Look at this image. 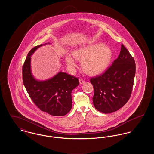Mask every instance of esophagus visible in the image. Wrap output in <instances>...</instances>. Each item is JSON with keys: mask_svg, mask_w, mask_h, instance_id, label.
<instances>
[{"mask_svg": "<svg viewBox=\"0 0 154 154\" xmlns=\"http://www.w3.org/2000/svg\"><path fill=\"white\" fill-rule=\"evenodd\" d=\"M79 82H80V84H84L85 82V81L82 80V79H79Z\"/></svg>", "mask_w": 154, "mask_h": 154, "instance_id": "34e87169", "label": "esophagus"}]
</instances>
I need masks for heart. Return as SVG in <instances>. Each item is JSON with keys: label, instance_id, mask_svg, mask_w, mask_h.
I'll return each mask as SVG.
<instances>
[{"label": "heart", "instance_id": "b5f03b06", "mask_svg": "<svg viewBox=\"0 0 154 154\" xmlns=\"http://www.w3.org/2000/svg\"><path fill=\"white\" fill-rule=\"evenodd\" d=\"M73 55L77 59L82 60L81 66L86 73L95 75L102 73L107 68L112 58V52L109 47L98 43L79 48L73 52ZM74 57L67 55L65 58L71 71H73L77 66Z\"/></svg>", "mask_w": 154, "mask_h": 154}]
</instances>
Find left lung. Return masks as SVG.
<instances>
[{"label": "left lung", "mask_w": 154, "mask_h": 154, "mask_svg": "<svg viewBox=\"0 0 154 154\" xmlns=\"http://www.w3.org/2000/svg\"><path fill=\"white\" fill-rule=\"evenodd\" d=\"M136 73L134 59L123 44L120 54L104 73L91 79L94 89V105L108 114L119 110L129 100Z\"/></svg>", "instance_id": "8db88e82"}]
</instances>
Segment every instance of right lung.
<instances>
[{"mask_svg": "<svg viewBox=\"0 0 154 154\" xmlns=\"http://www.w3.org/2000/svg\"><path fill=\"white\" fill-rule=\"evenodd\" d=\"M46 44L37 45L28 54L22 66L23 83L40 110L54 116H63L72 109V92L79 84V81L64 72H59L47 80L35 79L31 73L30 57L38 47Z\"/></svg>", "mask_w": 154, "mask_h": 154, "instance_id": "obj_1", "label": "right lung"}]
</instances>
